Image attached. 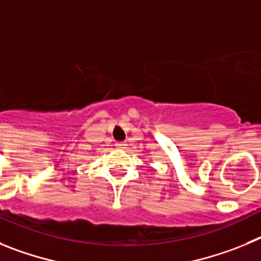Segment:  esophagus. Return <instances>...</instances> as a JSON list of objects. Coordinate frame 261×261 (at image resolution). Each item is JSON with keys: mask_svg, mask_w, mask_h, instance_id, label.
Masks as SVG:
<instances>
[{"mask_svg": "<svg viewBox=\"0 0 261 261\" xmlns=\"http://www.w3.org/2000/svg\"><path fill=\"white\" fill-rule=\"evenodd\" d=\"M117 147H118V148H123V147H125V145H126V143H123V142H118V143H117Z\"/></svg>", "mask_w": 261, "mask_h": 261, "instance_id": "1", "label": "esophagus"}]
</instances>
